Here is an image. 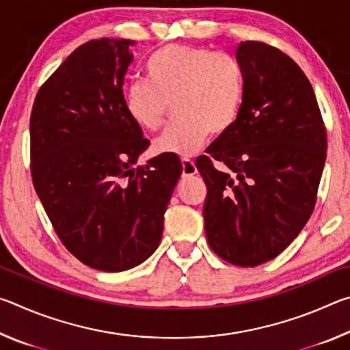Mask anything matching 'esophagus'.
<instances>
[{
	"label": "esophagus",
	"mask_w": 350,
	"mask_h": 350,
	"mask_svg": "<svg viewBox=\"0 0 350 350\" xmlns=\"http://www.w3.org/2000/svg\"><path fill=\"white\" fill-rule=\"evenodd\" d=\"M198 173V168L191 159L183 157L182 159V176L183 177H191Z\"/></svg>",
	"instance_id": "1"
}]
</instances>
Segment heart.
<instances>
[{"mask_svg":"<svg viewBox=\"0 0 350 350\" xmlns=\"http://www.w3.org/2000/svg\"><path fill=\"white\" fill-rule=\"evenodd\" d=\"M146 80L125 90L129 118L148 133L167 123L171 102L177 122L156 144V152L193 156L213 133H228L244 100V70L227 52L193 44H167L154 52L145 68Z\"/></svg>","mask_w":350,"mask_h":350,"instance_id":"1","label":"heart"}]
</instances>
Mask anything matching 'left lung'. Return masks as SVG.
Here are the masks:
<instances>
[{
  "instance_id": "8db88e82",
  "label": "left lung",
  "mask_w": 350,
  "mask_h": 350,
  "mask_svg": "<svg viewBox=\"0 0 350 350\" xmlns=\"http://www.w3.org/2000/svg\"><path fill=\"white\" fill-rule=\"evenodd\" d=\"M238 120L196 159L206 185V241L219 258L256 267L286 250L317 204L327 133L309 79L264 41H242ZM217 161L223 167H215Z\"/></svg>"
}]
</instances>
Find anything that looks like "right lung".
Listing matches in <instances>:
<instances>
[{
    "label": "right lung",
    "instance_id": "right-lung-1",
    "mask_svg": "<svg viewBox=\"0 0 350 350\" xmlns=\"http://www.w3.org/2000/svg\"><path fill=\"white\" fill-rule=\"evenodd\" d=\"M131 44L102 38L77 47L31 112L35 191L69 253L102 271L133 269L156 252L182 174L174 154L131 168L150 146L125 109Z\"/></svg>",
    "mask_w": 350,
    "mask_h": 350
}]
</instances>
